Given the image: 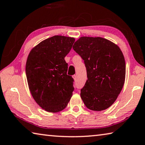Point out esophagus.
Segmentation results:
<instances>
[{
  "label": "esophagus",
  "instance_id": "obj_1",
  "mask_svg": "<svg viewBox=\"0 0 145 145\" xmlns=\"http://www.w3.org/2000/svg\"><path fill=\"white\" fill-rule=\"evenodd\" d=\"M72 78H73V79H74V81H76V79H77L76 75H74V76H72Z\"/></svg>",
  "mask_w": 145,
  "mask_h": 145
}]
</instances>
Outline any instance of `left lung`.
I'll return each mask as SVG.
<instances>
[{
  "mask_svg": "<svg viewBox=\"0 0 145 145\" xmlns=\"http://www.w3.org/2000/svg\"><path fill=\"white\" fill-rule=\"evenodd\" d=\"M73 50L84 60L88 80L80 96L86 107L103 111L115 103L125 79V62L120 48L100 37H81Z\"/></svg>",
  "mask_w": 145,
  "mask_h": 145,
  "instance_id": "1",
  "label": "left lung"
}]
</instances>
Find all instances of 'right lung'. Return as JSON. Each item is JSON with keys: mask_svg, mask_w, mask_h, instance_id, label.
<instances>
[{"mask_svg": "<svg viewBox=\"0 0 145 145\" xmlns=\"http://www.w3.org/2000/svg\"><path fill=\"white\" fill-rule=\"evenodd\" d=\"M74 41V37L54 35L39 42L28 55L25 71L30 92L48 112L63 110L72 95L73 78L67 74L64 58Z\"/></svg>", "mask_w": 145, "mask_h": 145, "instance_id": "obj_1", "label": "right lung"}]
</instances>
